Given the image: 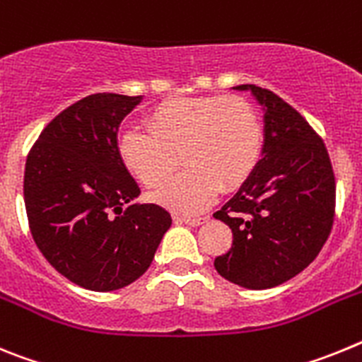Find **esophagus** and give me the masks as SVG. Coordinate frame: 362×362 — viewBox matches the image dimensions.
Listing matches in <instances>:
<instances>
[{
	"mask_svg": "<svg viewBox=\"0 0 362 362\" xmlns=\"http://www.w3.org/2000/svg\"><path fill=\"white\" fill-rule=\"evenodd\" d=\"M209 219H210L209 216H183V217H181V221H183V223H187V225H190V226L204 225V223H206Z\"/></svg>",
	"mask_w": 362,
	"mask_h": 362,
	"instance_id": "34e87169",
	"label": "esophagus"
}]
</instances>
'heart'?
Here are the masks:
<instances>
[{
  "label": "heart",
  "mask_w": 362,
  "mask_h": 362,
  "mask_svg": "<svg viewBox=\"0 0 362 362\" xmlns=\"http://www.w3.org/2000/svg\"><path fill=\"white\" fill-rule=\"evenodd\" d=\"M145 129L119 137V158L146 187H158L177 165L185 170L152 192L179 212H196L221 190L241 187L263 153V127L241 98H174L150 112Z\"/></svg>",
  "instance_id": "1"
}]
</instances>
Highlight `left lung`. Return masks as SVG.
<instances>
[{
  "mask_svg": "<svg viewBox=\"0 0 362 362\" xmlns=\"http://www.w3.org/2000/svg\"><path fill=\"white\" fill-rule=\"evenodd\" d=\"M263 110V153L255 170L214 214L232 228L228 254L214 261L217 274L248 290L279 286L317 257L330 235L335 179L321 137L296 108L255 85Z\"/></svg>",
  "mask_w": 362,
  "mask_h": 362,
  "instance_id": "8db88e82",
  "label": "left lung"
}]
</instances>
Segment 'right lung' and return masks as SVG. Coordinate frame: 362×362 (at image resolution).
<instances>
[{
  "mask_svg": "<svg viewBox=\"0 0 362 362\" xmlns=\"http://www.w3.org/2000/svg\"><path fill=\"white\" fill-rule=\"evenodd\" d=\"M141 101L86 95L47 124L25 165V209L37 248L62 276L94 292L139 279L172 225L165 209L137 203L141 190L117 150L121 121Z\"/></svg>",
  "mask_w": 362,
  "mask_h": 362,
  "instance_id": "right-lung-1",
  "label": "right lung"
}]
</instances>
